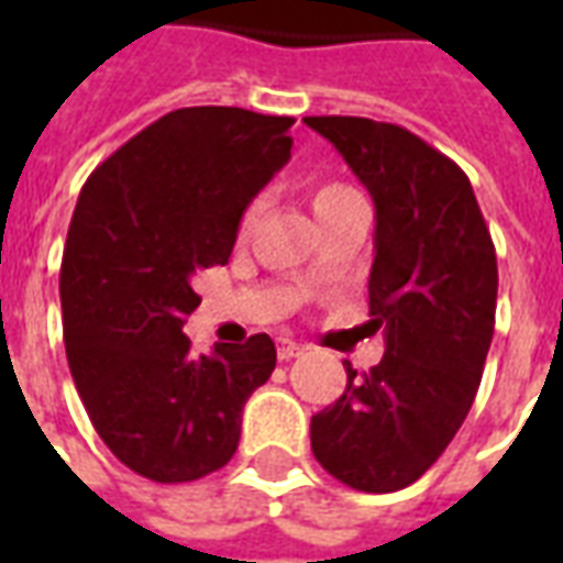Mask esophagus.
Segmentation results:
<instances>
[{
  "mask_svg": "<svg viewBox=\"0 0 563 563\" xmlns=\"http://www.w3.org/2000/svg\"><path fill=\"white\" fill-rule=\"evenodd\" d=\"M305 353V346L298 341H292V338H280V343H277V355H280L283 362H289V358H295V355Z\"/></svg>",
  "mask_w": 563,
  "mask_h": 563,
  "instance_id": "obj_1",
  "label": "esophagus"
}]
</instances>
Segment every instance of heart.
<instances>
[{
  "instance_id": "b5f03b06",
  "label": "heart",
  "mask_w": 563,
  "mask_h": 563,
  "mask_svg": "<svg viewBox=\"0 0 563 563\" xmlns=\"http://www.w3.org/2000/svg\"><path fill=\"white\" fill-rule=\"evenodd\" d=\"M355 198H362L358 192H355L353 186L341 184V180H322V184L313 186V213L319 217H325V213H331V210H338L341 205H346V201H355ZM258 210H262V201H250L246 205V210L241 213V234L250 232V225L256 222Z\"/></svg>"
}]
</instances>
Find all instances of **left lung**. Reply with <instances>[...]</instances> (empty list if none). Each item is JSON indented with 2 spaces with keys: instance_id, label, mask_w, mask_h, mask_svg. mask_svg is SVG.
I'll return each mask as SVG.
<instances>
[{
  "instance_id": "1",
  "label": "left lung",
  "mask_w": 563,
  "mask_h": 563,
  "mask_svg": "<svg viewBox=\"0 0 563 563\" xmlns=\"http://www.w3.org/2000/svg\"><path fill=\"white\" fill-rule=\"evenodd\" d=\"M305 123L374 198L367 325L386 338L367 374L346 362V389L310 419V446L334 479L386 495L416 483L471 413L495 334V244L467 174L419 135L367 117Z\"/></svg>"
}]
</instances>
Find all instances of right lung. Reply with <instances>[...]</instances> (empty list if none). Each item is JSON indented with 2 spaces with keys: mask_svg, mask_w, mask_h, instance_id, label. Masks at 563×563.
Segmentation results:
<instances>
[{
  "mask_svg": "<svg viewBox=\"0 0 563 563\" xmlns=\"http://www.w3.org/2000/svg\"><path fill=\"white\" fill-rule=\"evenodd\" d=\"M292 117L180 108L90 174L59 268L63 338L92 428L129 471L192 483L241 440L271 377L268 334L196 355L184 334L198 271L232 256L241 213L289 162Z\"/></svg>",
  "mask_w": 563,
  "mask_h": 563,
  "instance_id": "1",
  "label": "right lung"
}]
</instances>
